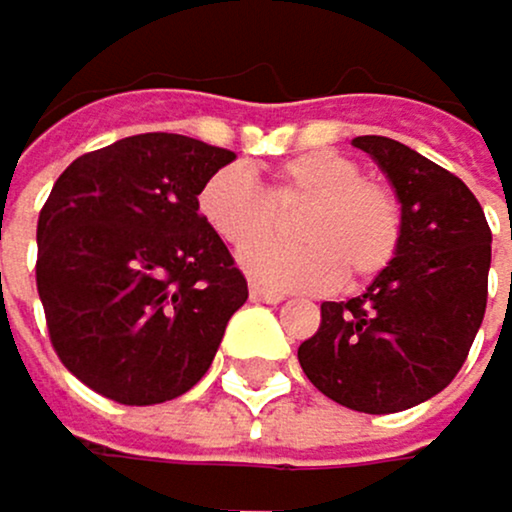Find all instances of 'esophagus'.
<instances>
[{
  "label": "esophagus",
  "instance_id": "esophagus-1",
  "mask_svg": "<svg viewBox=\"0 0 512 512\" xmlns=\"http://www.w3.org/2000/svg\"><path fill=\"white\" fill-rule=\"evenodd\" d=\"M248 298H251V301H258V304H282V301H285V294L270 291V288H264V285H251V288H248Z\"/></svg>",
  "mask_w": 512,
  "mask_h": 512
}]
</instances>
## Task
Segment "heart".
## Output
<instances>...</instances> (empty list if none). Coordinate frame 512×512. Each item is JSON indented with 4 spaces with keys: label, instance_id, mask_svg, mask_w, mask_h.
<instances>
[{
    "label": "heart",
    "instance_id": "1",
    "mask_svg": "<svg viewBox=\"0 0 512 512\" xmlns=\"http://www.w3.org/2000/svg\"><path fill=\"white\" fill-rule=\"evenodd\" d=\"M196 208L227 245L245 248L239 267L248 279L276 291H325L341 276L365 282L378 276L399 248L402 218L393 193L362 181V168L334 150H313L288 159L270 193L239 165L214 171L202 184ZM301 243L254 246L290 217Z\"/></svg>",
    "mask_w": 512,
    "mask_h": 512
}]
</instances>
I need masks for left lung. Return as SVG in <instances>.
<instances>
[{"label": "left lung", "mask_w": 512, "mask_h": 512, "mask_svg": "<svg viewBox=\"0 0 512 512\" xmlns=\"http://www.w3.org/2000/svg\"><path fill=\"white\" fill-rule=\"evenodd\" d=\"M393 187L399 248L350 301H325L298 347L310 384L365 415L433 399L458 375L485 316L491 230L482 205L442 165L381 134L353 137Z\"/></svg>", "instance_id": "left-lung-1"}]
</instances>
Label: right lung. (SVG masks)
Instances as JSON below:
<instances>
[{
    "label": "right lung",
    "instance_id": "obj_1",
    "mask_svg": "<svg viewBox=\"0 0 512 512\" xmlns=\"http://www.w3.org/2000/svg\"><path fill=\"white\" fill-rule=\"evenodd\" d=\"M236 153L184 134H134L79 156L39 214L36 288L73 375L122 405L202 381L245 276L196 208Z\"/></svg>",
    "mask_w": 512,
    "mask_h": 512
}]
</instances>
